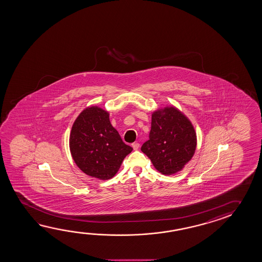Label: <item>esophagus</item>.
<instances>
[{
	"instance_id": "esophagus-1",
	"label": "esophagus",
	"mask_w": 262,
	"mask_h": 262,
	"mask_svg": "<svg viewBox=\"0 0 262 262\" xmlns=\"http://www.w3.org/2000/svg\"><path fill=\"white\" fill-rule=\"evenodd\" d=\"M132 146H133V148L135 150H137V149H138V147H139V143L134 142L133 144H132Z\"/></svg>"
}]
</instances>
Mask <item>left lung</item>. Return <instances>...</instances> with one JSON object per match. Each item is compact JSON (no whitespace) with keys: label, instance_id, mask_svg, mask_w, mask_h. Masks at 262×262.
I'll use <instances>...</instances> for the list:
<instances>
[{"label":"left lung","instance_id":"obj_1","mask_svg":"<svg viewBox=\"0 0 262 262\" xmlns=\"http://www.w3.org/2000/svg\"><path fill=\"white\" fill-rule=\"evenodd\" d=\"M196 149V133L190 120L175 107H165L152 114L149 139L141 150L165 175L182 170Z\"/></svg>","mask_w":262,"mask_h":262}]
</instances>
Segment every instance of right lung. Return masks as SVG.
Here are the masks:
<instances>
[{
	"label": "right lung",
	"instance_id": "1",
	"mask_svg": "<svg viewBox=\"0 0 262 262\" xmlns=\"http://www.w3.org/2000/svg\"><path fill=\"white\" fill-rule=\"evenodd\" d=\"M70 149L76 165L100 180L114 177L133 150L113 127L108 112L98 106L86 108L77 117L71 128Z\"/></svg>",
	"mask_w": 262,
	"mask_h": 262
}]
</instances>
